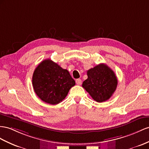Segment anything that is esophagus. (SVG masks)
I'll list each match as a JSON object with an SVG mask.
<instances>
[{
    "mask_svg": "<svg viewBox=\"0 0 149 149\" xmlns=\"http://www.w3.org/2000/svg\"><path fill=\"white\" fill-rule=\"evenodd\" d=\"M75 82L77 85H81L82 84V80L81 79H76Z\"/></svg>",
    "mask_w": 149,
    "mask_h": 149,
    "instance_id": "obj_1",
    "label": "esophagus"
}]
</instances>
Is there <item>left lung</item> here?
I'll list each match as a JSON object with an SVG mask.
<instances>
[{
  "instance_id": "obj_1",
  "label": "left lung",
  "mask_w": 149,
  "mask_h": 149,
  "mask_svg": "<svg viewBox=\"0 0 149 149\" xmlns=\"http://www.w3.org/2000/svg\"><path fill=\"white\" fill-rule=\"evenodd\" d=\"M87 79L82 87L94 100L98 102L107 101L112 96L118 85L114 72L108 65L100 63L87 72Z\"/></svg>"
}]
</instances>
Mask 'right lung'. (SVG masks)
<instances>
[{
  "mask_svg": "<svg viewBox=\"0 0 149 149\" xmlns=\"http://www.w3.org/2000/svg\"><path fill=\"white\" fill-rule=\"evenodd\" d=\"M33 86L41 100L50 104L62 102L75 82L69 72L50 59L38 65L33 75Z\"/></svg>",
  "mask_w": 149,
  "mask_h": 149,
  "instance_id": "add662e5",
  "label": "right lung"
}]
</instances>
